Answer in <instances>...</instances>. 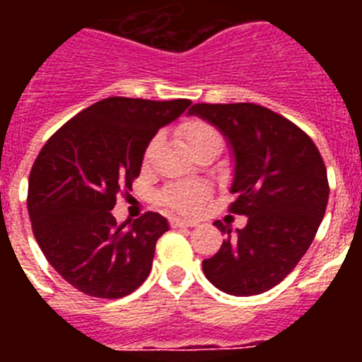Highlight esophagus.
<instances>
[{
    "label": "esophagus",
    "mask_w": 362,
    "mask_h": 362,
    "mask_svg": "<svg viewBox=\"0 0 362 362\" xmlns=\"http://www.w3.org/2000/svg\"><path fill=\"white\" fill-rule=\"evenodd\" d=\"M172 228H181V226H196V221L181 219V217H170Z\"/></svg>",
    "instance_id": "esophagus-1"
}]
</instances>
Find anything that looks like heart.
<instances>
[{
  "instance_id": "obj_1",
  "label": "heart",
  "mask_w": 362,
  "mask_h": 362,
  "mask_svg": "<svg viewBox=\"0 0 362 362\" xmlns=\"http://www.w3.org/2000/svg\"><path fill=\"white\" fill-rule=\"evenodd\" d=\"M177 136L183 139V143L187 145V148L190 150L194 156L201 150L209 148V146H216L221 148L223 145V137H221L219 130L210 124L209 121L197 119V117H192V119L183 121L179 124ZM159 137H153L150 139V143L146 145L145 153H143V161L148 163L150 158L153 156V150L158 146ZM209 190L203 185H170L161 192V203L170 206V209L177 210V212H194V210L199 206L201 201L206 197Z\"/></svg>"
}]
</instances>
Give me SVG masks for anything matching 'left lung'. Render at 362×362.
<instances>
[{
    "instance_id": "left-lung-1",
    "label": "left lung",
    "mask_w": 362,
    "mask_h": 362,
    "mask_svg": "<svg viewBox=\"0 0 362 362\" xmlns=\"http://www.w3.org/2000/svg\"><path fill=\"white\" fill-rule=\"evenodd\" d=\"M190 114L216 124L235 156L228 212L248 217L203 261L206 279L230 296H257L279 284L312 245L328 204L326 166L312 137L254 103H196Z\"/></svg>"
}]
</instances>
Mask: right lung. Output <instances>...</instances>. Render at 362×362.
Segmentation results:
<instances>
[{
    "label": "right lung",
    "mask_w": 362,
    "mask_h": 362,
    "mask_svg": "<svg viewBox=\"0 0 362 362\" xmlns=\"http://www.w3.org/2000/svg\"><path fill=\"white\" fill-rule=\"evenodd\" d=\"M190 103L101 99L66 121L37 153L28 175L32 232L54 270L79 292L119 299L148 277L168 223L146 212L119 225L110 210L121 190H132L150 139Z\"/></svg>",
    "instance_id": "1"
}]
</instances>
